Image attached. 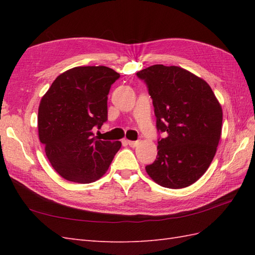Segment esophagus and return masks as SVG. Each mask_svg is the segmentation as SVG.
Listing matches in <instances>:
<instances>
[{
    "instance_id": "1",
    "label": "esophagus",
    "mask_w": 255,
    "mask_h": 255,
    "mask_svg": "<svg viewBox=\"0 0 255 255\" xmlns=\"http://www.w3.org/2000/svg\"><path fill=\"white\" fill-rule=\"evenodd\" d=\"M128 144L130 145V147H132V148H134V147H137V145L139 144V141H131V140H128Z\"/></svg>"
}]
</instances>
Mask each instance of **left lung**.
<instances>
[{
    "mask_svg": "<svg viewBox=\"0 0 255 255\" xmlns=\"http://www.w3.org/2000/svg\"><path fill=\"white\" fill-rule=\"evenodd\" d=\"M137 75L148 85L156 128L165 136L145 171L163 187L192 185L207 171L217 151L223 126L220 103L205 80L181 67L154 64Z\"/></svg>",
    "mask_w": 255,
    "mask_h": 255,
    "instance_id": "obj_1",
    "label": "left lung"
}]
</instances>
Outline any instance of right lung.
<instances>
[{"instance_id": "right-lung-1", "label": "right lung", "mask_w": 255, "mask_h": 255, "mask_svg": "<svg viewBox=\"0 0 255 255\" xmlns=\"http://www.w3.org/2000/svg\"><path fill=\"white\" fill-rule=\"evenodd\" d=\"M118 78L108 67H75L58 75L42 96L38 134L48 160L64 180L97 181L121 149V141H104L93 133L107 121V95Z\"/></svg>"}]
</instances>
